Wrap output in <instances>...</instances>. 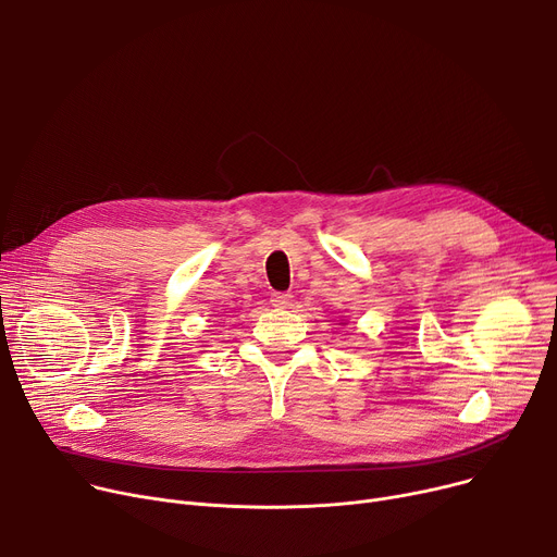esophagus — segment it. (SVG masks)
Here are the masks:
<instances>
[{
  "label": "esophagus",
  "mask_w": 557,
  "mask_h": 557,
  "mask_svg": "<svg viewBox=\"0 0 557 557\" xmlns=\"http://www.w3.org/2000/svg\"><path fill=\"white\" fill-rule=\"evenodd\" d=\"M290 302H294V296L290 294H273L271 296V305L277 309H286V307H290Z\"/></svg>",
  "instance_id": "1"
}]
</instances>
